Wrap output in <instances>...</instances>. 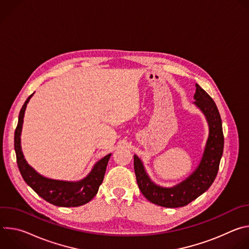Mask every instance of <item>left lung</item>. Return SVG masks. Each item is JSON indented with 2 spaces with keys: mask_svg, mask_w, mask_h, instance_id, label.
Returning a JSON list of instances; mask_svg holds the SVG:
<instances>
[{
  "mask_svg": "<svg viewBox=\"0 0 249 249\" xmlns=\"http://www.w3.org/2000/svg\"><path fill=\"white\" fill-rule=\"evenodd\" d=\"M194 98L196 99L194 103L207 117L210 134L202 160L193 174L175 187L162 188L150 180L143 163L137 156H134V169L139 189L150 202L161 207L178 208L188 205L208 190L219 171L224 151V133L220 112L215 101L198 84H196Z\"/></svg>",
  "mask_w": 249,
  "mask_h": 249,
  "instance_id": "8db88e82",
  "label": "left lung"
}]
</instances>
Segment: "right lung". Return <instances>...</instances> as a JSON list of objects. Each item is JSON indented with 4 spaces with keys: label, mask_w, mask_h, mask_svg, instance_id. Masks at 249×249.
I'll return each mask as SVG.
<instances>
[{
    "label": "right lung",
    "mask_w": 249,
    "mask_h": 249,
    "mask_svg": "<svg viewBox=\"0 0 249 249\" xmlns=\"http://www.w3.org/2000/svg\"><path fill=\"white\" fill-rule=\"evenodd\" d=\"M25 100L19 111L18 126L15 131V151L17 163L23 180L42 199L60 207H77L89 202L97 193L102 183L110 154L101 159L85 179L79 182H66L45 178L39 175L25 161L20 149V131L26 104L31 97Z\"/></svg>",
    "instance_id": "obj_1"
}]
</instances>
